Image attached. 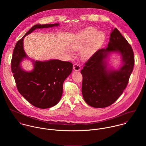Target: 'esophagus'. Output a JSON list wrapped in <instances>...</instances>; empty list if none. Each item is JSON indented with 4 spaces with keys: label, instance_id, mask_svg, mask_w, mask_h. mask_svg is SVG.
<instances>
[{
    "label": "esophagus",
    "instance_id": "obj_1",
    "mask_svg": "<svg viewBox=\"0 0 146 146\" xmlns=\"http://www.w3.org/2000/svg\"><path fill=\"white\" fill-rule=\"evenodd\" d=\"M73 69L75 70V71H79L81 69V67L80 66V64H78V63H76V64H74V66H73Z\"/></svg>",
    "mask_w": 146,
    "mask_h": 146
}]
</instances>
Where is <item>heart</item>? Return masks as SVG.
I'll return each mask as SVG.
<instances>
[{
  "label": "heart",
  "instance_id": "obj_1",
  "mask_svg": "<svg viewBox=\"0 0 146 146\" xmlns=\"http://www.w3.org/2000/svg\"><path fill=\"white\" fill-rule=\"evenodd\" d=\"M105 41V35L93 27H89L76 34L70 43L72 50H80V57L83 60L89 59Z\"/></svg>",
  "mask_w": 146,
  "mask_h": 146
}]
</instances>
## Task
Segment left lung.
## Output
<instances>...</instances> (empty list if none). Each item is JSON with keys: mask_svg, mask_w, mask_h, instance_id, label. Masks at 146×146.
Returning a JSON list of instances; mask_svg holds the SVG:
<instances>
[{"mask_svg": "<svg viewBox=\"0 0 146 146\" xmlns=\"http://www.w3.org/2000/svg\"><path fill=\"white\" fill-rule=\"evenodd\" d=\"M112 52H118L122 66L118 70L107 68L106 60ZM134 64L131 45L116 29L112 30L106 48L97 50L85 63L82 94L85 102L95 108H104L113 104L126 87Z\"/></svg>", "mask_w": 146, "mask_h": 146, "instance_id": "left-lung-1", "label": "left lung"}]
</instances>
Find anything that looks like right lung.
Returning <instances> with one entry per match:
<instances>
[{
	"mask_svg": "<svg viewBox=\"0 0 146 146\" xmlns=\"http://www.w3.org/2000/svg\"><path fill=\"white\" fill-rule=\"evenodd\" d=\"M59 23L35 25L17 42L11 68L19 93L31 104L40 108H48L57 104L62 97L63 84L71 73L72 63L58 60L46 61L32 60L34 68L25 71L21 62L29 58L23 49V38L36 29L58 26ZM31 60V59H30Z\"/></svg>",
	"mask_w": 146,
	"mask_h": 146,
	"instance_id": "1",
	"label": "right lung"
}]
</instances>
